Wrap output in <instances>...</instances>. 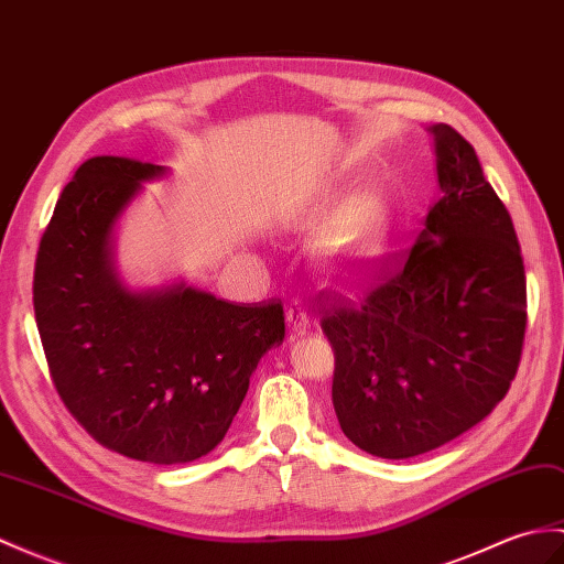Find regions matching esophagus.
<instances>
[{
    "label": "esophagus",
    "mask_w": 564,
    "mask_h": 564,
    "mask_svg": "<svg viewBox=\"0 0 564 564\" xmlns=\"http://www.w3.org/2000/svg\"><path fill=\"white\" fill-rule=\"evenodd\" d=\"M285 319H288V326H291L293 332H305L310 329V312L300 305V303H293L291 307L285 310Z\"/></svg>",
    "instance_id": "1"
}]
</instances>
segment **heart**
<instances>
[{"label":"heart","instance_id":"obj_1","mask_svg":"<svg viewBox=\"0 0 564 564\" xmlns=\"http://www.w3.org/2000/svg\"><path fill=\"white\" fill-rule=\"evenodd\" d=\"M384 250V212L375 196H360L338 218L332 232L329 254L332 264L348 273L368 271Z\"/></svg>","mask_w":564,"mask_h":564}]
</instances>
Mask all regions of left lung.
Wrapping results in <instances>:
<instances>
[{
    "instance_id": "1",
    "label": "left lung",
    "mask_w": 564,
    "mask_h": 564,
    "mask_svg": "<svg viewBox=\"0 0 564 564\" xmlns=\"http://www.w3.org/2000/svg\"><path fill=\"white\" fill-rule=\"evenodd\" d=\"M440 199L415 245L379 267L360 303L322 293L344 435L411 459L478 425L505 399L527 332V273L512 218L474 147L435 124Z\"/></svg>"
}]
</instances>
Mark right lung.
I'll return each mask as SVG.
<instances>
[{"label": "right lung", "mask_w": 564, "mask_h": 564, "mask_svg": "<svg viewBox=\"0 0 564 564\" xmlns=\"http://www.w3.org/2000/svg\"><path fill=\"white\" fill-rule=\"evenodd\" d=\"M163 165L88 159L37 247L33 307L52 384L90 437L129 459L187 464L226 437L261 356L283 344L281 300L228 303L192 285L134 293L112 228Z\"/></svg>", "instance_id": "add662e5"}]
</instances>
